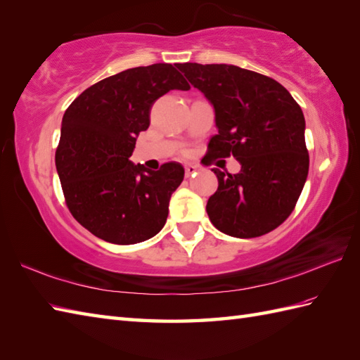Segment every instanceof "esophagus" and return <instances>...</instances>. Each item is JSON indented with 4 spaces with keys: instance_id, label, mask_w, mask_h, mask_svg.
<instances>
[{
    "instance_id": "1",
    "label": "esophagus",
    "mask_w": 360,
    "mask_h": 360,
    "mask_svg": "<svg viewBox=\"0 0 360 360\" xmlns=\"http://www.w3.org/2000/svg\"><path fill=\"white\" fill-rule=\"evenodd\" d=\"M196 172H198L196 165H192V164L186 165V178H192V176L196 174Z\"/></svg>"
}]
</instances>
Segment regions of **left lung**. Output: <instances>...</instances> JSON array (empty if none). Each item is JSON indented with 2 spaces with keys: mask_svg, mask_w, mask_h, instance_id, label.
<instances>
[{
  "mask_svg": "<svg viewBox=\"0 0 360 360\" xmlns=\"http://www.w3.org/2000/svg\"><path fill=\"white\" fill-rule=\"evenodd\" d=\"M176 66L215 108L218 134L201 162L232 155L241 164L236 174L212 168L218 178L205 205L212 224L236 238L269 233L292 213L308 178L300 105L277 80L238 66Z\"/></svg>",
  "mask_w": 360,
  "mask_h": 360,
  "instance_id": "1",
  "label": "left lung"
}]
</instances>
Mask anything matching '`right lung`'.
<instances>
[{"instance_id": "right-lung-1", "label": "right lung", "mask_w": 360, "mask_h": 360, "mask_svg": "<svg viewBox=\"0 0 360 360\" xmlns=\"http://www.w3.org/2000/svg\"><path fill=\"white\" fill-rule=\"evenodd\" d=\"M172 89H190L176 65L131 68L94 83L65 111L57 173L68 209L97 238L134 244L164 227L184 167L165 162L153 172L128 158L153 103Z\"/></svg>"}]
</instances>
